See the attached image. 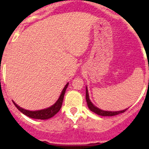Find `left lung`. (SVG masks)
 Here are the masks:
<instances>
[{"mask_svg":"<svg viewBox=\"0 0 149 149\" xmlns=\"http://www.w3.org/2000/svg\"><path fill=\"white\" fill-rule=\"evenodd\" d=\"M86 100L87 105H88L90 110H91V112H94V113L97 114V115H101V116H115V115H118V114L123 113V112H125L127 109H124V110L117 111V112H112V111H104V110H102V109H99L98 107L94 106V105L92 104V102H91V100H90L87 87L86 88Z\"/></svg>","mask_w":149,"mask_h":149,"instance_id":"left-lung-1","label":"left lung"}]
</instances>
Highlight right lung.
<instances>
[{"instance_id":"1","label":"right lung","mask_w":149,"mask_h":149,"mask_svg":"<svg viewBox=\"0 0 149 149\" xmlns=\"http://www.w3.org/2000/svg\"><path fill=\"white\" fill-rule=\"evenodd\" d=\"M68 86V83L65 86L64 88L63 89L62 92H61V96H60L59 99L57 100V102L54 104L53 105H52L49 107L47 108V109H41V110H37V111H29L26 110V109H23V108L20 107L19 106H18L13 101V104H14L15 106L21 112L24 114V115H26L29 118H34V119H39V120H47L49 119V118H52L54 115H56L59 110L61 109V107H62L63 101V97L65 95V90L67 88Z\"/></svg>"}]
</instances>
